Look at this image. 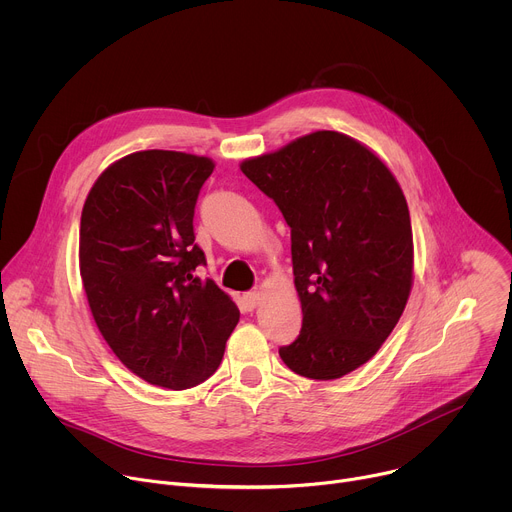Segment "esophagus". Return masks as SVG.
Here are the masks:
<instances>
[{
	"label": "esophagus",
	"instance_id": "34e87169",
	"mask_svg": "<svg viewBox=\"0 0 512 512\" xmlns=\"http://www.w3.org/2000/svg\"><path fill=\"white\" fill-rule=\"evenodd\" d=\"M243 300H245V304H247L249 308H255V306L259 304V300H261V291H259V289L247 291V294L243 296Z\"/></svg>",
	"mask_w": 512,
	"mask_h": 512
}]
</instances>
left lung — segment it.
I'll return each instance as SVG.
<instances>
[{
    "instance_id": "left-lung-1",
    "label": "left lung",
    "mask_w": 512,
    "mask_h": 512,
    "mask_svg": "<svg viewBox=\"0 0 512 512\" xmlns=\"http://www.w3.org/2000/svg\"><path fill=\"white\" fill-rule=\"evenodd\" d=\"M291 229L302 332L279 348L296 375L332 381L371 360L413 285L407 200L367 145L314 131L241 164Z\"/></svg>"
}]
</instances>
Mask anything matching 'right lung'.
Masks as SVG:
<instances>
[{
    "label": "right lung",
    "mask_w": 512,
    "mask_h": 512,
    "mask_svg": "<svg viewBox=\"0 0 512 512\" xmlns=\"http://www.w3.org/2000/svg\"><path fill=\"white\" fill-rule=\"evenodd\" d=\"M214 162L145 150L111 164L81 214L79 263L91 314L125 367L164 389L204 383L223 360L239 308L194 243V206Z\"/></svg>",
    "instance_id": "right-lung-1"
}]
</instances>
